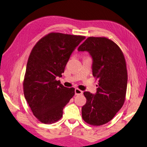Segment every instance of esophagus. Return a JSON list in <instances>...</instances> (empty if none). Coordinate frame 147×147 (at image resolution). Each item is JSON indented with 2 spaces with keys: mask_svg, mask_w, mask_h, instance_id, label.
I'll return each mask as SVG.
<instances>
[{
  "mask_svg": "<svg viewBox=\"0 0 147 147\" xmlns=\"http://www.w3.org/2000/svg\"><path fill=\"white\" fill-rule=\"evenodd\" d=\"M75 95H80L83 94V91L80 90H79L78 88H76L75 90Z\"/></svg>",
  "mask_w": 147,
  "mask_h": 147,
  "instance_id": "1",
  "label": "esophagus"
}]
</instances>
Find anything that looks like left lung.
Returning a JSON list of instances; mask_svg holds the SVG:
<instances>
[{"label":"left lung","mask_w":147,"mask_h":147,"mask_svg":"<svg viewBox=\"0 0 147 147\" xmlns=\"http://www.w3.org/2000/svg\"><path fill=\"white\" fill-rule=\"evenodd\" d=\"M86 51L92 58V75L99 80L95 94L85 91L86 103L82 109L83 119L92 126L107 123L123 107L125 100L127 72L120 48L106 37H90L78 48Z\"/></svg>","instance_id":"obj_1"}]
</instances>
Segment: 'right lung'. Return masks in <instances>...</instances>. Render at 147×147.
Here are the masks:
<instances>
[{"mask_svg": "<svg viewBox=\"0 0 147 147\" xmlns=\"http://www.w3.org/2000/svg\"><path fill=\"white\" fill-rule=\"evenodd\" d=\"M86 37L51 32L35 44L28 61L23 82L26 100L34 116L45 124L59 120L63 109L75 94L56 80L62 77L72 53Z\"/></svg>", "mask_w": 147, "mask_h": 147, "instance_id": "1", "label": "right lung"}]
</instances>
